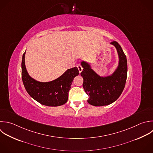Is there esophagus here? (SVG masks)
Here are the masks:
<instances>
[{"instance_id": "obj_1", "label": "esophagus", "mask_w": 153, "mask_h": 153, "mask_svg": "<svg viewBox=\"0 0 153 153\" xmlns=\"http://www.w3.org/2000/svg\"><path fill=\"white\" fill-rule=\"evenodd\" d=\"M76 67H77V68H78V71H79V72L81 73V71H82V66H81V65H76Z\"/></svg>"}]
</instances>
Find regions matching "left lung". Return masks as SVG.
Masks as SVG:
<instances>
[{
	"mask_svg": "<svg viewBox=\"0 0 153 153\" xmlns=\"http://www.w3.org/2000/svg\"><path fill=\"white\" fill-rule=\"evenodd\" d=\"M111 44L115 47L120 59L118 67L112 75L101 77L91 69L89 64L85 62L81 63L82 86L88 96V103L93 106H101L113 103L120 97L125 87L127 75L126 56L117 42L112 41Z\"/></svg>",
	"mask_w": 153,
	"mask_h": 153,
	"instance_id": "obj_1",
	"label": "left lung"
}]
</instances>
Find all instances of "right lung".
Segmentation results:
<instances>
[{
    "instance_id": "right-lung-1",
    "label": "right lung",
    "mask_w": 153,
    "mask_h": 153,
    "mask_svg": "<svg viewBox=\"0 0 153 153\" xmlns=\"http://www.w3.org/2000/svg\"><path fill=\"white\" fill-rule=\"evenodd\" d=\"M25 53L26 51L22 58V77L28 94L33 99L45 106H58L66 103L72 81L79 74L78 68L74 67L68 69L62 76L54 81L41 82L29 75L25 63Z\"/></svg>"
}]
</instances>
